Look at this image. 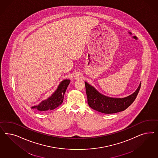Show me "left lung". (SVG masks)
<instances>
[{"instance_id":"1","label":"left lung","mask_w":158,"mask_h":158,"mask_svg":"<svg viewBox=\"0 0 158 158\" xmlns=\"http://www.w3.org/2000/svg\"><path fill=\"white\" fill-rule=\"evenodd\" d=\"M89 106L94 110L104 114H114L127 109L136 98L138 95L141 83L136 91L132 94L124 98H112L100 93L96 89L85 82Z\"/></svg>"}]
</instances>
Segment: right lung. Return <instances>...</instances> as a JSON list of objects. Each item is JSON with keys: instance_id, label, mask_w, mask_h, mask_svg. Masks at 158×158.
<instances>
[{"instance_id": "obj_1", "label": "right lung", "mask_w": 158, "mask_h": 158, "mask_svg": "<svg viewBox=\"0 0 158 158\" xmlns=\"http://www.w3.org/2000/svg\"><path fill=\"white\" fill-rule=\"evenodd\" d=\"M70 83V80L65 79L62 81L57 89L52 96L48 99L42 101L39 105L33 106L31 107L32 109H36L40 111L53 110L61 105L64 100V96L67 90V87Z\"/></svg>"}]
</instances>
